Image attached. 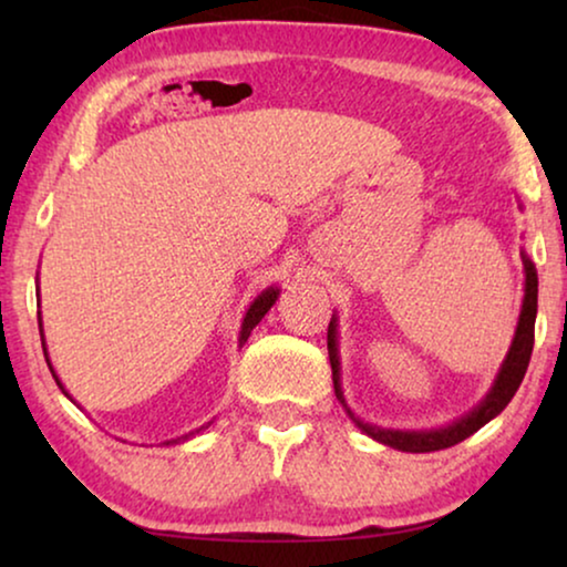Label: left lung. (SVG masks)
<instances>
[{
    "instance_id": "8db88e82",
    "label": "left lung",
    "mask_w": 567,
    "mask_h": 567,
    "mask_svg": "<svg viewBox=\"0 0 567 567\" xmlns=\"http://www.w3.org/2000/svg\"><path fill=\"white\" fill-rule=\"evenodd\" d=\"M524 262V301H522V315H518L516 336L511 343L506 361L501 363L498 377L491 386V392L485 394V400L477 408H472L467 415H462L460 421L444 425V429H431V431H394V429H379V425L363 423L351 413V408L346 405L343 386H340V355H338V317H332L328 328V353H330V367H332V384H336V398L340 405L346 408V413L353 417V423L371 436L379 444L400 449V452L410 454H425V452H439V449H449L460 441L470 439L472 433L483 429L485 423H491L503 408L508 405L514 398L518 384L529 367L532 348H534V320H537V268L529 260V255L522 252Z\"/></svg>"
}]
</instances>
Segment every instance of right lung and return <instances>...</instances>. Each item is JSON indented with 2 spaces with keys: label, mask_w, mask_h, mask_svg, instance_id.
<instances>
[{
  "label": "right lung",
  "mask_w": 567,
  "mask_h": 567,
  "mask_svg": "<svg viewBox=\"0 0 567 567\" xmlns=\"http://www.w3.org/2000/svg\"><path fill=\"white\" fill-rule=\"evenodd\" d=\"M276 299H278V289H276V286H270V289H266V291H262V293H258V299H255V301H252V305H250V309H247L245 320H243V330H239V346H243V343H245V340H247V338H250V332H252V328H255V324H258V322L262 320V317H266V312H268V309L276 305ZM38 324H41V322H38ZM41 328H43V324H41ZM43 346H45V343H43ZM43 353H45V348H43ZM45 361H49V359H45ZM49 369H51V361H49ZM51 374H53V379H56V384L61 386V392H64V394H66V390H64V384H61V382H59L56 371H53V369H51ZM66 398H69V394H66ZM204 429H208V423H206V425H200V429H196V431L185 433V436H181V439L165 441V444H177V441L193 439V436H196V433H200V431H204Z\"/></svg>",
  "instance_id": "add662e5"
}]
</instances>
